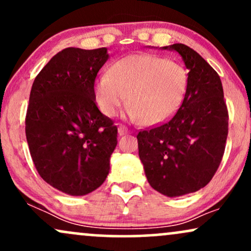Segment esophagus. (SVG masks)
I'll return each instance as SVG.
<instances>
[{
  "instance_id": "obj_1",
  "label": "esophagus",
  "mask_w": 251,
  "mask_h": 251,
  "mask_svg": "<svg viewBox=\"0 0 251 251\" xmlns=\"http://www.w3.org/2000/svg\"><path fill=\"white\" fill-rule=\"evenodd\" d=\"M118 132H119L120 135H124V134H127L128 133V128L126 127L125 125H120L119 128H118Z\"/></svg>"
}]
</instances>
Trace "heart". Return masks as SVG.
Masks as SVG:
<instances>
[{
    "mask_svg": "<svg viewBox=\"0 0 251 251\" xmlns=\"http://www.w3.org/2000/svg\"><path fill=\"white\" fill-rule=\"evenodd\" d=\"M189 74L181 63L151 54L118 60L96 83V99L105 116L114 117L128 103L129 114L152 126L174 116L188 91Z\"/></svg>",
    "mask_w": 251,
    "mask_h": 251,
    "instance_id": "b5f03b06",
    "label": "heart"
}]
</instances>
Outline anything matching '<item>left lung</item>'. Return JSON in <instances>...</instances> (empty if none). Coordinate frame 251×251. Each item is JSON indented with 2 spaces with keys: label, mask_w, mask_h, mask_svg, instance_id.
I'll use <instances>...</instances> for the list:
<instances>
[{
  "label": "left lung",
  "mask_w": 251,
  "mask_h": 251,
  "mask_svg": "<svg viewBox=\"0 0 251 251\" xmlns=\"http://www.w3.org/2000/svg\"><path fill=\"white\" fill-rule=\"evenodd\" d=\"M163 48L183 57L188 91L174 116L140 131L137 139L150 185L178 197L204 188L215 176L226 150L229 113L220 75L197 51L183 43Z\"/></svg>",
  "instance_id": "left-lung-1"
}]
</instances>
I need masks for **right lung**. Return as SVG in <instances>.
<instances>
[{
    "label": "right lung",
    "instance_id": "right-lung-1",
    "mask_svg": "<svg viewBox=\"0 0 251 251\" xmlns=\"http://www.w3.org/2000/svg\"><path fill=\"white\" fill-rule=\"evenodd\" d=\"M106 48L70 47L55 54L31 86L25 137L45 181L72 196L99 188L109 172L118 127L96 103L94 82Z\"/></svg>",
    "mask_w": 251,
    "mask_h": 251
}]
</instances>
